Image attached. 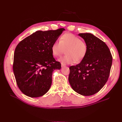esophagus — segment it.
<instances>
[{"instance_id":"esophagus-1","label":"esophagus","mask_w":122,"mask_h":122,"mask_svg":"<svg viewBox=\"0 0 122 122\" xmlns=\"http://www.w3.org/2000/svg\"><path fill=\"white\" fill-rule=\"evenodd\" d=\"M61 67H65V66H66V64H63V63H61Z\"/></svg>"}]
</instances>
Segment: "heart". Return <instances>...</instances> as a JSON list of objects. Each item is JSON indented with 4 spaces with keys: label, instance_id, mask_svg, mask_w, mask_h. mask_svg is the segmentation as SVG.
Segmentation results:
<instances>
[{
    "label": "heart",
    "instance_id": "obj_1",
    "mask_svg": "<svg viewBox=\"0 0 122 122\" xmlns=\"http://www.w3.org/2000/svg\"><path fill=\"white\" fill-rule=\"evenodd\" d=\"M65 49H66V54L58 61L64 64H72L83 60L86 54L87 47L86 43L78 36L67 33L61 36L60 42L55 41L51 46L52 54L55 57L61 55Z\"/></svg>",
    "mask_w": 122,
    "mask_h": 122
}]
</instances>
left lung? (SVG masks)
Returning <instances> with one entry per match:
<instances>
[{"label": "left lung", "mask_w": 122, "mask_h": 122, "mask_svg": "<svg viewBox=\"0 0 122 122\" xmlns=\"http://www.w3.org/2000/svg\"><path fill=\"white\" fill-rule=\"evenodd\" d=\"M86 43V56L69 68V81L73 90L83 96L95 94L104 86L109 76L112 57L106 44L90 33L78 34Z\"/></svg>", "instance_id": "1"}]
</instances>
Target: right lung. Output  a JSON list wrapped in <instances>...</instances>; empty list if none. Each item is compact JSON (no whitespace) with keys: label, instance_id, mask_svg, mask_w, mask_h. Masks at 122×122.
Returning a JSON list of instances; mask_svg holds the SVG:
<instances>
[{"label":"right lung","instance_id":"right-lung-1","mask_svg":"<svg viewBox=\"0 0 122 122\" xmlns=\"http://www.w3.org/2000/svg\"><path fill=\"white\" fill-rule=\"evenodd\" d=\"M65 30L36 31L18 44L13 71L18 86L26 96L41 97L50 89L53 71L61 68L53 56L51 46Z\"/></svg>","mask_w":122,"mask_h":122}]
</instances>
